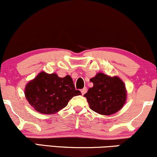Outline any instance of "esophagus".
<instances>
[{
  "instance_id": "esophagus-1",
  "label": "esophagus",
  "mask_w": 157,
  "mask_h": 157,
  "mask_svg": "<svg viewBox=\"0 0 157 157\" xmlns=\"http://www.w3.org/2000/svg\"><path fill=\"white\" fill-rule=\"evenodd\" d=\"M81 91H82V95H84V94L86 93V91H87V89H86V87H84V88H83V89L81 90Z\"/></svg>"
}]
</instances>
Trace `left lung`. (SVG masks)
<instances>
[{
  "mask_svg": "<svg viewBox=\"0 0 157 157\" xmlns=\"http://www.w3.org/2000/svg\"><path fill=\"white\" fill-rule=\"evenodd\" d=\"M93 86L84 96L94 112L104 115H110L118 112L126 100L124 83L118 77H110L99 73L90 79Z\"/></svg>",
  "mask_w": 157,
  "mask_h": 157,
  "instance_id": "left-lung-1",
  "label": "left lung"
}]
</instances>
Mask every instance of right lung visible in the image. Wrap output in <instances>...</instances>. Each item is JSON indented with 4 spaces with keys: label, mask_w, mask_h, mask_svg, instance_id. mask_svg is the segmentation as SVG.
I'll return each instance as SVG.
<instances>
[{
    "label": "right lung",
    "mask_w": 157,
    "mask_h": 157,
    "mask_svg": "<svg viewBox=\"0 0 157 157\" xmlns=\"http://www.w3.org/2000/svg\"><path fill=\"white\" fill-rule=\"evenodd\" d=\"M82 95L75 90L70 75L60 78L56 73L41 72L25 86V95L35 110L43 114H54L67 106L73 97Z\"/></svg>",
    "instance_id": "add662e5"
}]
</instances>
